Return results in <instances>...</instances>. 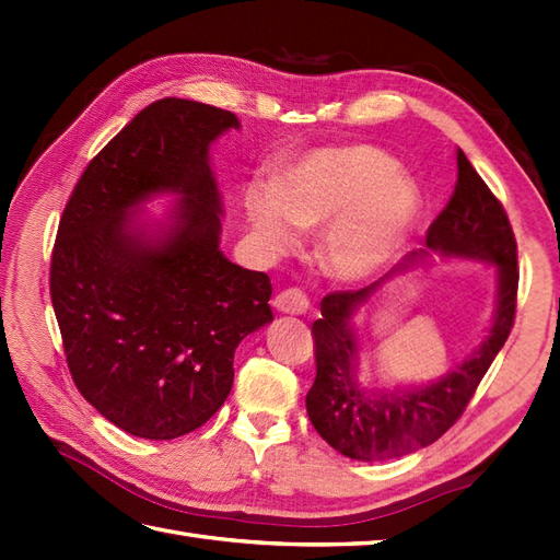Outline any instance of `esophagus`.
<instances>
[{"label":"esophagus","instance_id":"obj_1","mask_svg":"<svg viewBox=\"0 0 560 560\" xmlns=\"http://www.w3.org/2000/svg\"><path fill=\"white\" fill-rule=\"evenodd\" d=\"M271 305L273 311H279L283 315H303L307 311V305H311V301H307V295L303 291L287 289L271 301Z\"/></svg>","mask_w":560,"mask_h":560}]
</instances>
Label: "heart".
Instances as JSON below:
<instances>
[{"label":"heart","mask_w":560,"mask_h":560,"mask_svg":"<svg viewBox=\"0 0 560 560\" xmlns=\"http://www.w3.org/2000/svg\"><path fill=\"white\" fill-rule=\"evenodd\" d=\"M245 213L267 255L289 253L299 229H322L317 255L327 273L359 283L385 271L407 245L423 197L387 151L371 144L325 147L289 163L273 183L245 187Z\"/></svg>","instance_id":"heart-1"}]
</instances>
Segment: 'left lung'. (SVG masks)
Segmentation results:
<instances>
[{
  "label": "left lung",
  "instance_id": "left-lung-1",
  "mask_svg": "<svg viewBox=\"0 0 560 560\" xmlns=\"http://www.w3.org/2000/svg\"><path fill=\"white\" fill-rule=\"evenodd\" d=\"M457 183L447 207L425 233V247L404 257L383 279L361 291L329 293L313 323L315 383L305 407L315 431L343 457L377 462L404 457L435 443L467 407L481 377L513 329L517 299V245L501 201L457 153ZM446 258L491 264L497 271V311L485 341L465 361L425 386L365 388L358 380V317L397 276L430 260Z\"/></svg>",
  "mask_w": 560,
  "mask_h": 560
}]
</instances>
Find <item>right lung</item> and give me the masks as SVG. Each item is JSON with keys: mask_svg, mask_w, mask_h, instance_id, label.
Segmentation results:
<instances>
[{"mask_svg": "<svg viewBox=\"0 0 560 560\" xmlns=\"http://www.w3.org/2000/svg\"><path fill=\"white\" fill-rule=\"evenodd\" d=\"M229 110L151 103L83 171L59 221L50 295L69 373L125 433L173 440L205 425L233 387L237 343L269 325L271 281L221 253L211 144ZM176 201L161 220L143 207Z\"/></svg>", "mask_w": 560, "mask_h": 560, "instance_id": "1", "label": "right lung"}]
</instances>
